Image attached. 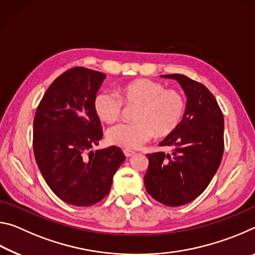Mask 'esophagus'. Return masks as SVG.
Returning a JSON list of instances; mask_svg holds the SVG:
<instances>
[{"label": "esophagus", "instance_id": "esophagus-1", "mask_svg": "<svg viewBox=\"0 0 255 255\" xmlns=\"http://www.w3.org/2000/svg\"><path fill=\"white\" fill-rule=\"evenodd\" d=\"M124 154H125V156L126 157H130V156H132L133 154H135V152H133V150H131V149H124Z\"/></svg>", "mask_w": 255, "mask_h": 255}]
</instances>
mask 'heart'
Returning <instances> with one entry per match:
<instances>
[{
  "mask_svg": "<svg viewBox=\"0 0 255 255\" xmlns=\"http://www.w3.org/2000/svg\"><path fill=\"white\" fill-rule=\"evenodd\" d=\"M123 102L138 106L133 117L136 123H122L111 127L107 131V140L127 149L139 148L154 133L161 137L170 135L179 127L185 111L182 94L148 79L125 84L119 90V97L110 91L98 93L94 110L102 122L111 124L122 115Z\"/></svg>",
  "mask_w": 255,
  "mask_h": 255,
  "instance_id": "obj_1",
  "label": "heart"
}]
</instances>
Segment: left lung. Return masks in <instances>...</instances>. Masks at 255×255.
Here are the masks:
<instances>
[{
    "mask_svg": "<svg viewBox=\"0 0 255 255\" xmlns=\"http://www.w3.org/2000/svg\"><path fill=\"white\" fill-rule=\"evenodd\" d=\"M161 76L181 85L187 107L179 127L159 143L170 146L173 152L147 155L144 183L155 200L178 207L200 196L221 165L224 117L215 97L204 84L181 74Z\"/></svg>",
    "mask_w": 255,
    "mask_h": 255,
    "instance_id": "8db88e82",
    "label": "left lung"
}]
</instances>
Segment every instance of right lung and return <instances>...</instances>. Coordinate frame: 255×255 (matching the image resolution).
Listing matches in <instances>:
<instances>
[{
    "label": "right lung",
    "instance_id": "right-lung-1",
    "mask_svg": "<svg viewBox=\"0 0 255 255\" xmlns=\"http://www.w3.org/2000/svg\"><path fill=\"white\" fill-rule=\"evenodd\" d=\"M105 79L101 72L71 68L50 84L34 115L38 167L55 195L73 206L88 207L102 200L125 161L116 146L88 151L102 138L94 99Z\"/></svg>",
    "mask_w": 255,
    "mask_h": 255
}]
</instances>
